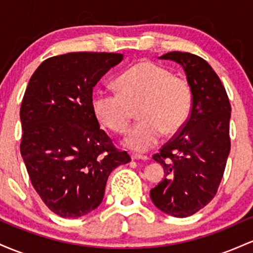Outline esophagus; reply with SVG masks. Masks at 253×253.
Here are the masks:
<instances>
[{
  "instance_id": "obj_1",
  "label": "esophagus",
  "mask_w": 253,
  "mask_h": 253,
  "mask_svg": "<svg viewBox=\"0 0 253 253\" xmlns=\"http://www.w3.org/2000/svg\"><path fill=\"white\" fill-rule=\"evenodd\" d=\"M132 160H148L147 155H141V154H131Z\"/></svg>"
}]
</instances>
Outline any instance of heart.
I'll use <instances>...</instances> for the list:
<instances>
[{
  "label": "heart",
  "instance_id": "b5f03b06",
  "mask_svg": "<svg viewBox=\"0 0 253 253\" xmlns=\"http://www.w3.org/2000/svg\"><path fill=\"white\" fill-rule=\"evenodd\" d=\"M118 92L94 96L96 118L116 132H124L137 110L141 121L127 132L124 143L136 152L157 146L166 135L178 132L186 123L192 93L188 81L172 75L152 61H141L117 79Z\"/></svg>",
  "mask_w": 253,
  "mask_h": 253
}]
</instances>
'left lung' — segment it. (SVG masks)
<instances>
[{
    "mask_svg": "<svg viewBox=\"0 0 253 253\" xmlns=\"http://www.w3.org/2000/svg\"><path fill=\"white\" fill-rule=\"evenodd\" d=\"M184 68L192 93L188 121L153 159L163 165L165 178L150 190L153 203L166 214L188 217L216 195L231 150V104L217 74L200 56L165 53Z\"/></svg>",
    "mask_w": 253,
    "mask_h": 253,
    "instance_id": "obj_1",
    "label": "left lung"
}]
</instances>
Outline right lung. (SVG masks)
I'll use <instances>...</instances> for the list:
<instances>
[{"mask_svg": "<svg viewBox=\"0 0 253 253\" xmlns=\"http://www.w3.org/2000/svg\"><path fill=\"white\" fill-rule=\"evenodd\" d=\"M122 53L69 52L37 68L20 107V152L45 206L62 217H80L104 197L107 178L131 159L100 129L93 87Z\"/></svg>", "mask_w": 253, "mask_h": 253, "instance_id": "1", "label": "right lung"}]
</instances>
